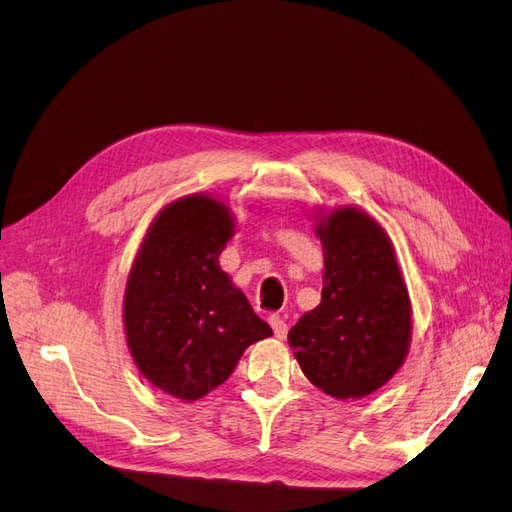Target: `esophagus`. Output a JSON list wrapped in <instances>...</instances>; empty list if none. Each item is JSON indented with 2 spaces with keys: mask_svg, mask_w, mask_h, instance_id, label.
<instances>
[{
  "mask_svg": "<svg viewBox=\"0 0 512 512\" xmlns=\"http://www.w3.org/2000/svg\"><path fill=\"white\" fill-rule=\"evenodd\" d=\"M269 324H271V329H273V333H275L277 339H286V335H288V324H286L280 316L271 314V316H269Z\"/></svg>",
  "mask_w": 512,
  "mask_h": 512,
  "instance_id": "1",
  "label": "esophagus"
}]
</instances>
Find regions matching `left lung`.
Listing matches in <instances>:
<instances>
[{"label":"left lung","instance_id":"left-lung-1","mask_svg":"<svg viewBox=\"0 0 512 512\" xmlns=\"http://www.w3.org/2000/svg\"><path fill=\"white\" fill-rule=\"evenodd\" d=\"M322 299L288 333L303 374L335 399L378 391L404 365L410 294L384 228L356 207L318 211Z\"/></svg>","mask_w":512,"mask_h":512}]
</instances>
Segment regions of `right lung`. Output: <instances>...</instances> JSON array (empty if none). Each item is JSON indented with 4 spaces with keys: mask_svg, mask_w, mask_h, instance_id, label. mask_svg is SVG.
<instances>
[{
    "mask_svg": "<svg viewBox=\"0 0 512 512\" xmlns=\"http://www.w3.org/2000/svg\"><path fill=\"white\" fill-rule=\"evenodd\" d=\"M235 235L222 200L190 194L166 205L138 247L123 294V329L138 371L183 401L205 397L235 371L247 346L271 337L220 269Z\"/></svg>",
    "mask_w": 512,
    "mask_h": 512,
    "instance_id": "obj_1",
    "label": "right lung"
}]
</instances>
